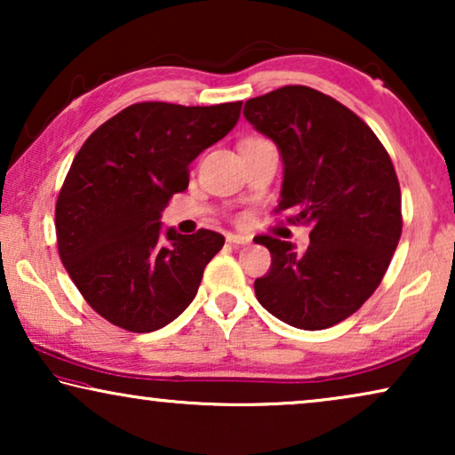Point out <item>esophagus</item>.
Here are the masks:
<instances>
[{
    "label": "esophagus",
    "mask_w": 455,
    "mask_h": 455,
    "mask_svg": "<svg viewBox=\"0 0 455 455\" xmlns=\"http://www.w3.org/2000/svg\"><path fill=\"white\" fill-rule=\"evenodd\" d=\"M228 242L234 246H244L251 242V238H246V235H240V234H228Z\"/></svg>",
    "instance_id": "esophagus-1"
}]
</instances>
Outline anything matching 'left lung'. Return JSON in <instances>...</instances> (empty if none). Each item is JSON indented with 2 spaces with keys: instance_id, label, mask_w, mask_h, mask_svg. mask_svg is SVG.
Listing matches in <instances>:
<instances>
[{
  "instance_id": "obj_1",
  "label": "left lung",
  "mask_w": 455,
  "mask_h": 455,
  "mask_svg": "<svg viewBox=\"0 0 455 455\" xmlns=\"http://www.w3.org/2000/svg\"><path fill=\"white\" fill-rule=\"evenodd\" d=\"M244 117L283 161L275 213L310 223V246L259 235L271 267L259 302L291 327L319 331L356 313L379 288L402 235V192L375 132L333 97L290 84L248 99Z\"/></svg>"
}]
</instances>
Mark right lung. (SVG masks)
<instances>
[{
	"label": "right lung",
	"instance_id": "add662e5",
	"mask_svg": "<svg viewBox=\"0 0 455 455\" xmlns=\"http://www.w3.org/2000/svg\"><path fill=\"white\" fill-rule=\"evenodd\" d=\"M242 101H147L101 124L74 157L55 204L58 251L89 307L132 333L165 327L195 300L221 234L164 232L161 211L188 165L235 126Z\"/></svg>",
	"mask_w": 455,
	"mask_h": 455
}]
</instances>
